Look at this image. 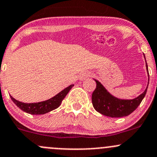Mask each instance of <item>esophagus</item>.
<instances>
[{"label":"esophagus","mask_w":157,"mask_h":157,"mask_svg":"<svg viewBox=\"0 0 157 157\" xmlns=\"http://www.w3.org/2000/svg\"><path fill=\"white\" fill-rule=\"evenodd\" d=\"M89 76H90V73H83L80 76V80H84V79L87 78Z\"/></svg>","instance_id":"obj_1"}]
</instances>
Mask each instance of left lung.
<instances>
[{"label": "left lung", "instance_id": "1", "mask_svg": "<svg viewBox=\"0 0 157 157\" xmlns=\"http://www.w3.org/2000/svg\"><path fill=\"white\" fill-rule=\"evenodd\" d=\"M146 67L149 77L147 62ZM95 81L96 83V87L92 94V103L93 107L102 115L112 118H121L128 116L132 113L138 107L147 93V87L142 94L135 99H120L112 96L101 84L100 82L96 80H95Z\"/></svg>", "mask_w": 157, "mask_h": 157}]
</instances>
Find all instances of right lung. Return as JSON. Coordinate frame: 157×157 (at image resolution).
<instances>
[{
	"label": "right lung",
	"mask_w": 157,
	"mask_h": 157,
	"mask_svg": "<svg viewBox=\"0 0 157 157\" xmlns=\"http://www.w3.org/2000/svg\"><path fill=\"white\" fill-rule=\"evenodd\" d=\"M74 86V85L67 86L62 91L55 96L54 97L51 98L46 101L40 102H36V103H25V102H20L10 96L11 99L13 102L17 105L23 112L26 113L31 114V115H43V114L48 113L54 109L58 108L61 104L63 99H64L71 89Z\"/></svg>",
	"instance_id": "right-lung-1"
}]
</instances>
